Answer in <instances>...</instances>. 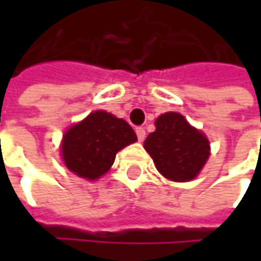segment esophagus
Instances as JSON below:
<instances>
[{"label":"esophagus","instance_id":"obj_1","mask_svg":"<svg viewBox=\"0 0 261 261\" xmlns=\"http://www.w3.org/2000/svg\"><path fill=\"white\" fill-rule=\"evenodd\" d=\"M135 130H136V136H138V139H139V141H144V139H145V129L139 126V127H136Z\"/></svg>","mask_w":261,"mask_h":261}]
</instances>
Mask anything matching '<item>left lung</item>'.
Returning <instances> with one entry per match:
<instances>
[{"label": "left lung", "mask_w": 261, "mask_h": 261, "mask_svg": "<svg viewBox=\"0 0 261 261\" xmlns=\"http://www.w3.org/2000/svg\"><path fill=\"white\" fill-rule=\"evenodd\" d=\"M155 127L144 146L152 156L156 170L173 181L195 178L209 158L206 136L174 112L160 116Z\"/></svg>", "instance_id": "left-lung-1"}]
</instances>
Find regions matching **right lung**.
Listing matches in <instances>:
<instances>
[{"instance_id":"obj_1","label":"right lung","mask_w":261,"mask_h":261,"mask_svg":"<svg viewBox=\"0 0 261 261\" xmlns=\"http://www.w3.org/2000/svg\"><path fill=\"white\" fill-rule=\"evenodd\" d=\"M135 141L136 134L126 120L97 110L66 130L61 151L72 173L95 180L109 171L122 148Z\"/></svg>"}]
</instances>
